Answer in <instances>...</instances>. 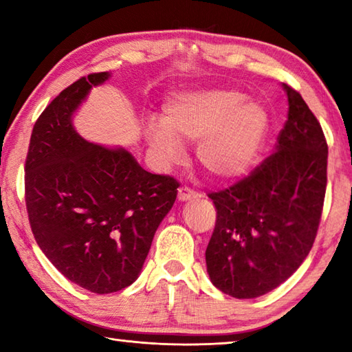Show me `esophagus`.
Masks as SVG:
<instances>
[{
  "mask_svg": "<svg viewBox=\"0 0 352 352\" xmlns=\"http://www.w3.org/2000/svg\"><path fill=\"white\" fill-rule=\"evenodd\" d=\"M197 197H199V192H195L194 189H189V188L178 189V200L180 201H188V200H192Z\"/></svg>",
  "mask_w": 352,
  "mask_h": 352,
  "instance_id": "esophagus-1",
  "label": "esophagus"
}]
</instances>
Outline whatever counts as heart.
I'll return each mask as SVG.
<instances>
[{
  "label": "heart",
  "instance_id": "b5f03b06",
  "mask_svg": "<svg viewBox=\"0 0 352 352\" xmlns=\"http://www.w3.org/2000/svg\"><path fill=\"white\" fill-rule=\"evenodd\" d=\"M236 88H204L170 96L162 121L146 127L148 144L160 158L175 163L184 144L197 141V162L208 175L231 180L252 168L270 126L261 102Z\"/></svg>",
  "mask_w": 352,
  "mask_h": 352
}]
</instances>
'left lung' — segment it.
Here are the masks:
<instances>
[{
  "instance_id": "1",
  "label": "left lung",
  "mask_w": 352,
  "mask_h": 352,
  "mask_svg": "<svg viewBox=\"0 0 352 352\" xmlns=\"http://www.w3.org/2000/svg\"><path fill=\"white\" fill-rule=\"evenodd\" d=\"M289 113L276 148L248 177L208 194L217 211L206 270L223 294L248 300L290 278L311 252L323 211L327 144L301 94L283 83Z\"/></svg>"
}]
</instances>
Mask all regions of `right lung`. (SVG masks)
Segmentation results:
<instances>
[{
	"label": "right lung",
	"instance_id": "1",
	"mask_svg": "<svg viewBox=\"0 0 352 352\" xmlns=\"http://www.w3.org/2000/svg\"><path fill=\"white\" fill-rule=\"evenodd\" d=\"M109 77H80L46 107L25 166L29 223L41 252L71 283L100 295L135 283L180 186L142 169L126 148L76 132V110Z\"/></svg>",
	"mask_w": 352,
	"mask_h": 352
}]
</instances>
